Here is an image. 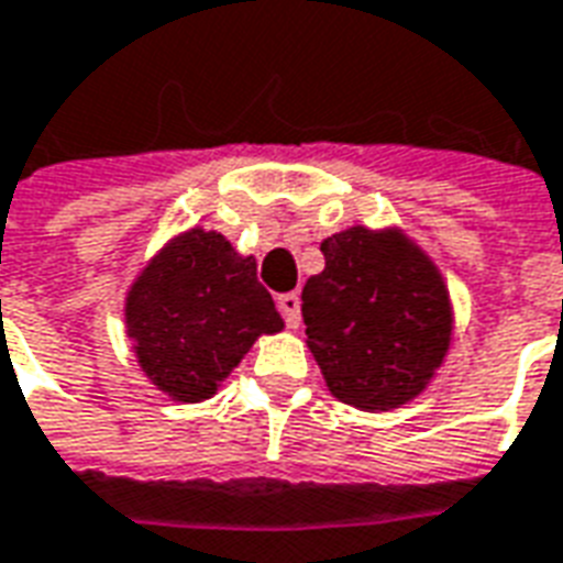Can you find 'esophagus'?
Segmentation results:
<instances>
[{
  "label": "esophagus",
  "mask_w": 563,
  "mask_h": 563,
  "mask_svg": "<svg viewBox=\"0 0 563 563\" xmlns=\"http://www.w3.org/2000/svg\"><path fill=\"white\" fill-rule=\"evenodd\" d=\"M277 310L283 313L289 329H298V325H301V298L295 292L280 295V298H277Z\"/></svg>",
  "instance_id": "1"
}]
</instances>
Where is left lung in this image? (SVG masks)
Here are the masks:
<instances>
[{"label":"left lung","mask_w":563,"mask_h":563,"mask_svg":"<svg viewBox=\"0 0 563 563\" xmlns=\"http://www.w3.org/2000/svg\"><path fill=\"white\" fill-rule=\"evenodd\" d=\"M319 250L325 268L305 283L301 317L329 391L367 413L413 401L452 341L437 265L398 229L353 225Z\"/></svg>","instance_id":"left-lung-1"}]
</instances>
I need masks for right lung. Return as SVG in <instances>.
<instances>
[{"mask_svg": "<svg viewBox=\"0 0 563 563\" xmlns=\"http://www.w3.org/2000/svg\"><path fill=\"white\" fill-rule=\"evenodd\" d=\"M283 329L256 258L220 232L189 229L150 258L126 298L141 371L168 398L205 401L262 334Z\"/></svg>", "mask_w": 563, "mask_h": 563, "instance_id": "right-lung-1", "label": "right lung"}]
</instances>
